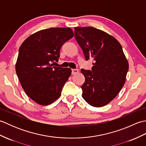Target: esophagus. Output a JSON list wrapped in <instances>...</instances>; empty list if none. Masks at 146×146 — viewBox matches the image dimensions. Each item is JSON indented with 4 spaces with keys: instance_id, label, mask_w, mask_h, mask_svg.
<instances>
[{
    "instance_id": "esophagus-1",
    "label": "esophagus",
    "mask_w": 146,
    "mask_h": 146,
    "mask_svg": "<svg viewBox=\"0 0 146 146\" xmlns=\"http://www.w3.org/2000/svg\"><path fill=\"white\" fill-rule=\"evenodd\" d=\"M79 71L76 69H73L72 70V75H76V74H78Z\"/></svg>"
}]
</instances>
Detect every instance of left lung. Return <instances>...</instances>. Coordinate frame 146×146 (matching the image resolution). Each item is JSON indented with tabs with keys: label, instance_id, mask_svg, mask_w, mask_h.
<instances>
[{
	"label": "left lung",
	"instance_id": "1",
	"mask_svg": "<svg viewBox=\"0 0 146 146\" xmlns=\"http://www.w3.org/2000/svg\"><path fill=\"white\" fill-rule=\"evenodd\" d=\"M75 37L85 60L94 61L92 71L81 70L85 78L81 86L82 97L93 107H104L124 85L128 61L119 42L103 31L93 27H76Z\"/></svg>",
	"mask_w": 146,
	"mask_h": 146
}]
</instances>
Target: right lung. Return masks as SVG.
<instances>
[{"label": "right lung", "instance_id": "add662e5", "mask_svg": "<svg viewBox=\"0 0 146 146\" xmlns=\"http://www.w3.org/2000/svg\"><path fill=\"white\" fill-rule=\"evenodd\" d=\"M74 36L70 27H51L29 36L20 46L15 71L22 87L36 103L48 105L60 97L71 74L69 68L52 67L65 42Z\"/></svg>", "mask_w": 146, "mask_h": 146}]
</instances>
